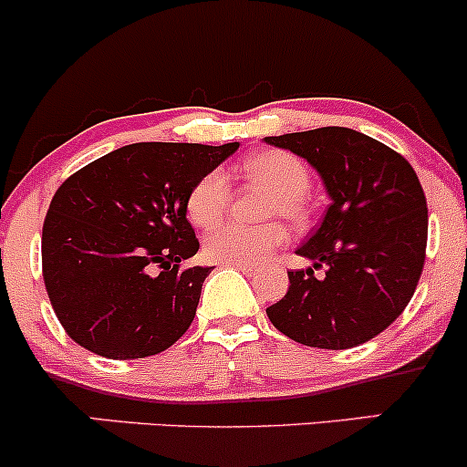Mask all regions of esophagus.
Segmentation results:
<instances>
[{
  "label": "esophagus",
  "instance_id": "34e87169",
  "mask_svg": "<svg viewBox=\"0 0 467 467\" xmlns=\"http://www.w3.org/2000/svg\"><path fill=\"white\" fill-rule=\"evenodd\" d=\"M234 266L238 271H243V274H247V275H254L255 274V266H249V265H234Z\"/></svg>",
  "mask_w": 467,
  "mask_h": 467
}]
</instances>
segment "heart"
Listing matches in <instances>:
<instances>
[{"instance_id": "b5f03b06", "label": "heart", "mask_w": 467, "mask_h": 467, "mask_svg": "<svg viewBox=\"0 0 467 467\" xmlns=\"http://www.w3.org/2000/svg\"><path fill=\"white\" fill-rule=\"evenodd\" d=\"M240 174L255 185L274 193L266 216H282L291 223H302L304 196L311 190V176L297 156L289 151L269 150L249 156L240 165ZM227 174L223 170H212L198 178L187 193V213L198 227H212L224 216L229 205ZM286 243V229L277 223L262 227L227 223L212 229L205 235V255L220 265H260L271 251Z\"/></svg>"}]
</instances>
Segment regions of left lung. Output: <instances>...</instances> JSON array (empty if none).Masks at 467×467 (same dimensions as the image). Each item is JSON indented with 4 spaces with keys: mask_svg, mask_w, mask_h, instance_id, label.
Wrapping results in <instances>:
<instances>
[{
    "mask_svg": "<svg viewBox=\"0 0 467 467\" xmlns=\"http://www.w3.org/2000/svg\"><path fill=\"white\" fill-rule=\"evenodd\" d=\"M306 161L331 205L296 251L289 291L266 308L271 324L304 347L344 350L390 327L410 302L426 260L428 205L410 163L348 128L265 136ZM325 269L324 278L312 271Z\"/></svg>",
    "mask_w": 467,
    "mask_h": 467,
    "instance_id": "1",
    "label": "left lung"
}]
</instances>
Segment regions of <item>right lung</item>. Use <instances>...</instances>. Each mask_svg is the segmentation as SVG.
I'll return each instance as SVG.
<instances>
[{
  "instance_id": "right-lung-1",
  "label": "right lung",
  "mask_w": 467,
  "mask_h": 467,
  "mask_svg": "<svg viewBox=\"0 0 467 467\" xmlns=\"http://www.w3.org/2000/svg\"><path fill=\"white\" fill-rule=\"evenodd\" d=\"M240 143H132L72 174L41 234L50 304L78 347L109 359L161 353L190 328L213 266L198 251L187 193Z\"/></svg>"
}]
</instances>
